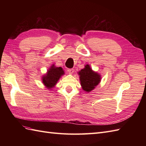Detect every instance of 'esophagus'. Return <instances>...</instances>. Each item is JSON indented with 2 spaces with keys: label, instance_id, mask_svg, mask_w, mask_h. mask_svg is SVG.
<instances>
[{
  "label": "esophagus",
  "instance_id": "34e87169",
  "mask_svg": "<svg viewBox=\"0 0 146 146\" xmlns=\"http://www.w3.org/2000/svg\"><path fill=\"white\" fill-rule=\"evenodd\" d=\"M68 72L70 74H72L74 73V69H68Z\"/></svg>",
  "mask_w": 146,
  "mask_h": 146
}]
</instances>
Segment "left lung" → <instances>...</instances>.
<instances>
[{"label":"left lung","mask_w":146,"mask_h":146,"mask_svg":"<svg viewBox=\"0 0 146 146\" xmlns=\"http://www.w3.org/2000/svg\"><path fill=\"white\" fill-rule=\"evenodd\" d=\"M78 73L80 76L82 89L88 92L93 90L101 80L100 74L93 71L88 64L85 65V68L80 70Z\"/></svg>","instance_id":"obj_1"}]
</instances>
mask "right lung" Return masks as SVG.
<instances>
[{"instance_id": "add662e5", "label": "right lung", "mask_w": 146, "mask_h": 146, "mask_svg": "<svg viewBox=\"0 0 146 146\" xmlns=\"http://www.w3.org/2000/svg\"><path fill=\"white\" fill-rule=\"evenodd\" d=\"M64 74V72L62 68L56 67L55 64H52L48 69L47 73L42 77V82L47 89L51 90Z\"/></svg>"}]
</instances>
